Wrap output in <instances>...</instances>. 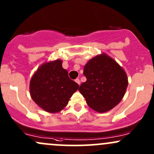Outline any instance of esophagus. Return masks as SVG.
<instances>
[{
  "label": "esophagus",
  "instance_id": "1",
  "mask_svg": "<svg viewBox=\"0 0 154 154\" xmlns=\"http://www.w3.org/2000/svg\"><path fill=\"white\" fill-rule=\"evenodd\" d=\"M75 82H76V83H77L78 84H79V85H80V83H81V82H80V80H79V79H75Z\"/></svg>",
  "mask_w": 154,
  "mask_h": 154
}]
</instances>
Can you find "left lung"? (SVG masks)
<instances>
[{"label":"left lung","instance_id":"8db88e82","mask_svg":"<svg viewBox=\"0 0 154 154\" xmlns=\"http://www.w3.org/2000/svg\"><path fill=\"white\" fill-rule=\"evenodd\" d=\"M87 81L79 89L87 105L95 112L103 113L121 101L128 87L124 69L105 53L90 59L84 67Z\"/></svg>","mask_w":154,"mask_h":154}]
</instances>
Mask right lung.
I'll list each match as a JSON object with an SVG mask.
<instances>
[{"instance_id":"right-lung-1","label":"right lung","mask_w":154,"mask_h":154,"mask_svg":"<svg viewBox=\"0 0 154 154\" xmlns=\"http://www.w3.org/2000/svg\"><path fill=\"white\" fill-rule=\"evenodd\" d=\"M79 87L62 67V61L57 59L38 67L31 79L29 90L38 106L49 113H58L64 109Z\"/></svg>"}]
</instances>
